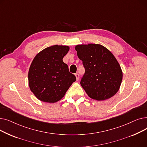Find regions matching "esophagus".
<instances>
[{"label":"esophagus","mask_w":147,"mask_h":147,"mask_svg":"<svg viewBox=\"0 0 147 147\" xmlns=\"http://www.w3.org/2000/svg\"><path fill=\"white\" fill-rule=\"evenodd\" d=\"M75 76H76V79H77V80H79V74H78V73H76L75 74Z\"/></svg>","instance_id":"1"}]
</instances>
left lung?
<instances>
[{
	"instance_id": "obj_1",
	"label": "left lung",
	"mask_w": 147,
	"mask_h": 147,
	"mask_svg": "<svg viewBox=\"0 0 147 147\" xmlns=\"http://www.w3.org/2000/svg\"><path fill=\"white\" fill-rule=\"evenodd\" d=\"M75 49L85 69L80 84L88 96L97 101L113 96L120 88L123 73L113 53L99 44L77 45Z\"/></svg>"
}]
</instances>
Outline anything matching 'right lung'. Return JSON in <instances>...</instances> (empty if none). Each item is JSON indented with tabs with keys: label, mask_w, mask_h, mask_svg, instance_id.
<instances>
[{
	"label": "right lung",
	"mask_w": 147,
	"mask_h": 147,
	"mask_svg": "<svg viewBox=\"0 0 147 147\" xmlns=\"http://www.w3.org/2000/svg\"><path fill=\"white\" fill-rule=\"evenodd\" d=\"M69 49L68 46H50L37 54L32 61L28 71L29 87L40 101H59L76 80L63 61Z\"/></svg>",
	"instance_id": "add662e5"
}]
</instances>
